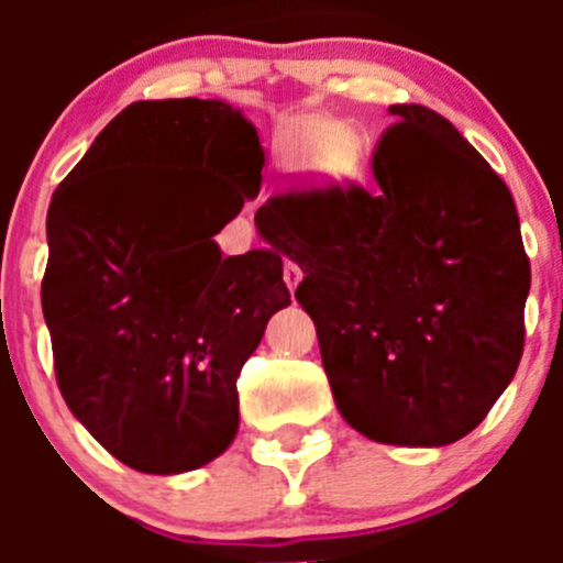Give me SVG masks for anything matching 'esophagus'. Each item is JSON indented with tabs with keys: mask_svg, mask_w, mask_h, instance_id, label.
<instances>
[{
	"mask_svg": "<svg viewBox=\"0 0 563 563\" xmlns=\"http://www.w3.org/2000/svg\"><path fill=\"white\" fill-rule=\"evenodd\" d=\"M283 280H286V286L294 291V288L299 286V280H302V269H299L294 261H286V266H283Z\"/></svg>",
	"mask_w": 563,
	"mask_h": 563,
	"instance_id": "34e87169",
	"label": "esophagus"
}]
</instances>
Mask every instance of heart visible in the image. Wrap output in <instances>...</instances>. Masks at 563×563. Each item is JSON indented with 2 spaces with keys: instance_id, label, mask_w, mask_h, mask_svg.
<instances>
[{
  "instance_id": "obj_1",
  "label": "heart",
  "mask_w": 563,
  "mask_h": 563,
  "mask_svg": "<svg viewBox=\"0 0 563 563\" xmlns=\"http://www.w3.org/2000/svg\"><path fill=\"white\" fill-rule=\"evenodd\" d=\"M305 146H308V157L313 163H334L343 155V141H340V135L332 128H323V124L308 130Z\"/></svg>"
}]
</instances>
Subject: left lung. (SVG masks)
Segmentation results:
<instances>
[{"instance_id":"left-lung-1","label":"left lung","mask_w":563,"mask_h":563,"mask_svg":"<svg viewBox=\"0 0 563 563\" xmlns=\"http://www.w3.org/2000/svg\"><path fill=\"white\" fill-rule=\"evenodd\" d=\"M376 192L294 187L255 214L305 272L340 413L378 444L468 435L523 356L531 264L501 176L424 106H389Z\"/></svg>"}]
</instances>
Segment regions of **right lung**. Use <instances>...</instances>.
<instances>
[{
    "mask_svg": "<svg viewBox=\"0 0 563 563\" xmlns=\"http://www.w3.org/2000/svg\"><path fill=\"white\" fill-rule=\"evenodd\" d=\"M261 168L240 108L139 100L54 190L40 297L56 384L130 468L181 474L234 441L242 365L291 305L277 250L223 258L212 240L258 196Z\"/></svg>",
    "mask_w": 563,
    "mask_h": 563,
    "instance_id": "add662e5",
    "label": "right lung"
}]
</instances>
